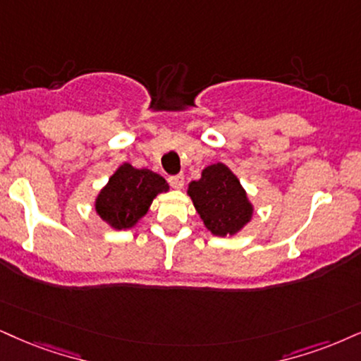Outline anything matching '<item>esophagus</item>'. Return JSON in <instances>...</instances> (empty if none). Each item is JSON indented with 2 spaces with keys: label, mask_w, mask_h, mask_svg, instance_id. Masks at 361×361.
Instances as JSON below:
<instances>
[{
  "label": "esophagus",
  "mask_w": 361,
  "mask_h": 361,
  "mask_svg": "<svg viewBox=\"0 0 361 361\" xmlns=\"http://www.w3.org/2000/svg\"><path fill=\"white\" fill-rule=\"evenodd\" d=\"M169 184H171L173 189H182V188H184V176H182V173H177V176H171V177H169Z\"/></svg>",
  "instance_id": "1"
}]
</instances>
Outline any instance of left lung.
<instances>
[{
  "label": "left lung",
  "mask_w": 361,
  "mask_h": 361,
  "mask_svg": "<svg viewBox=\"0 0 361 361\" xmlns=\"http://www.w3.org/2000/svg\"><path fill=\"white\" fill-rule=\"evenodd\" d=\"M188 194L204 226L221 238L238 234L255 212L241 182L221 162L204 169L201 179L189 184Z\"/></svg>",
  "instance_id": "left-lung-1"
}]
</instances>
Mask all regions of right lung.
I'll return each mask as SVG.
<instances>
[{
    "label": "right lung",
    "instance_id": "obj_1",
    "mask_svg": "<svg viewBox=\"0 0 361 361\" xmlns=\"http://www.w3.org/2000/svg\"><path fill=\"white\" fill-rule=\"evenodd\" d=\"M162 176L122 164L95 199V211L114 229H130L147 214L155 195L167 192Z\"/></svg>",
    "mask_w": 361,
    "mask_h": 361
}]
</instances>
